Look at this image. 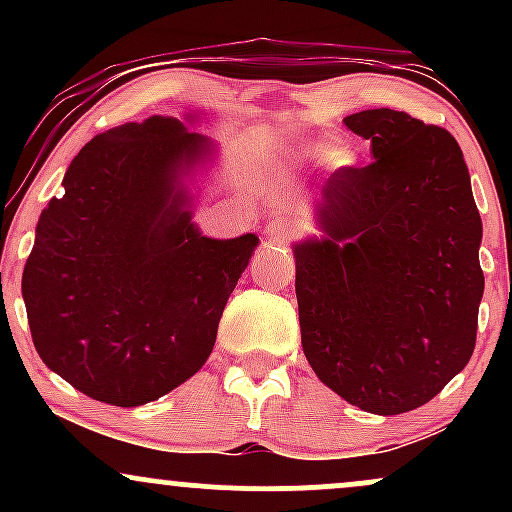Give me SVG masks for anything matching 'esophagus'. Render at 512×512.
Masks as SVG:
<instances>
[{
	"label": "esophagus",
	"instance_id": "obj_1",
	"mask_svg": "<svg viewBox=\"0 0 512 512\" xmlns=\"http://www.w3.org/2000/svg\"><path fill=\"white\" fill-rule=\"evenodd\" d=\"M264 233H267V238L272 240V243H286V240H291L293 233H296V223L291 219H284V216H279V219L267 223Z\"/></svg>",
	"mask_w": 512,
	"mask_h": 512
}]
</instances>
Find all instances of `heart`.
<instances>
[{
	"mask_svg": "<svg viewBox=\"0 0 512 512\" xmlns=\"http://www.w3.org/2000/svg\"><path fill=\"white\" fill-rule=\"evenodd\" d=\"M289 158L298 166H308V163L325 161V166L332 170V173H349L358 166V151L349 144H330V142H303L296 144L289 151Z\"/></svg>",
	"mask_w": 512,
	"mask_h": 512,
	"instance_id": "obj_1",
	"label": "heart"
}]
</instances>
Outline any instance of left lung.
<instances>
[{
    "label": "left lung",
    "mask_w": 512,
    "mask_h": 512,
    "mask_svg": "<svg viewBox=\"0 0 512 512\" xmlns=\"http://www.w3.org/2000/svg\"><path fill=\"white\" fill-rule=\"evenodd\" d=\"M344 125L373 163L334 173L313 204L322 236L293 243L303 354L346 402L395 416L472 358L481 216L450 132L390 108Z\"/></svg>",
    "instance_id": "obj_1"
}]
</instances>
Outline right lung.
I'll use <instances>...</instances> for the list:
<instances>
[{
	"mask_svg": "<svg viewBox=\"0 0 512 512\" xmlns=\"http://www.w3.org/2000/svg\"><path fill=\"white\" fill-rule=\"evenodd\" d=\"M151 115L88 142L35 226L21 293L38 356L98 402L139 407L207 363L228 296L260 238L192 221L190 182L216 144Z\"/></svg>",
	"mask_w": 512,
	"mask_h": 512,
	"instance_id": "1",
	"label": "right lung"
}]
</instances>
